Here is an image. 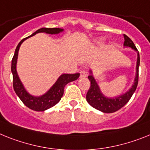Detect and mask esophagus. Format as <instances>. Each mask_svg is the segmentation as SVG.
I'll return each instance as SVG.
<instances>
[{
    "mask_svg": "<svg viewBox=\"0 0 150 150\" xmlns=\"http://www.w3.org/2000/svg\"><path fill=\"white\" fill-rule=\"evenodd\" d=\"M87 76H88V74H87L85 71H81V72H80V78H86Z\"/></svg>",
    "mask_w": 150,
    "mask_h": 150,
    "instance_id": "34e87169",
    "label": "esophagus"
}]
</instances>
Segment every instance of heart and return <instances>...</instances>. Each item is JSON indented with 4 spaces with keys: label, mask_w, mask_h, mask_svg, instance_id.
Segmentation results:
<instances>
[{
    "label": "heart",
    "mask_w": 150,
    "mask_h": 150,
    "mask_svg": "<svg viewBox=\"0 0 150 150\" xmlns=\"http://www.w3.org/2000/svg\"><path fill=\"white\" fill-rule=\"evenodd\" d=\"M102 39H100V40H98V43H99V42H101V41H102Z\"/></svg>",
    "instance_id": "heart-1"
}]
</instances>
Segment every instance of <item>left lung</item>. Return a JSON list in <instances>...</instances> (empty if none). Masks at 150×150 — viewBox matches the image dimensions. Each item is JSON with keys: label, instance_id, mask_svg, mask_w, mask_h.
I'll return each instance as SVG.
<instances>
[{"label": "left lung", "instance_id": "8db88e82", "mask_svg": "<svg viewBox=\"0 0 150 150\" xmlns=\"http://www.w3.org/2000/svg\"><path fill=\"white\" fill-rule=\"evenodd\" d=\"M124 47H129L132 50L137 52V65H136V75L134 81L131 88L124 94L114 98H109L105 96L100 91V87L98 85L96 80L93 76V72L90 70V75H88V79L91 82V87L87 93L86 100L91 106L97 110H100L103 113H113L125 105L129 101L133 93L135 92L138 85V78H139V54L137 50L135 45L130 39L127 35L124 34Z\"/></svg>", "mask_w": 150, "mask_h": 150}]
</instances>
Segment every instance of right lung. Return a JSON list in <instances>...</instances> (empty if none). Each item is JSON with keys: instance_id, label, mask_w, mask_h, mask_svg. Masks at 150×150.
<instances>
[{"instance_id": "add662e5", "label": "right lung", "mask_w": 150, "mask_h": 150, "mask_svg": "<svg viewBox=\"0 0 150 150\" xmlns=\"http://www.w3.org/2000/svg\"><path fill=\"white\" fill-rule=\"evenodd\" d=\"M64 30L61 28H41L36 30L30 36L23 39L19 42L16 50H15L14 56L11 62V72L13 74V86L15 91V93L20 98L22 102L28 107L30 109L36 111H44L49 108L53 107L56 104L59 102L62 97L63 95L64 88L68 83L75 81L79 79L80 74H62L58 78L56 81L52 86L46 91L45 94L40 96H34L30 94L26 90L24 85H23L22 81L19 78V75L17 71V58H18V52L20 50L21 44L24 42L26 39L30 38L31 36H35L39 33H46L48 34H59L60 33L63 32Z\"/></svg>"}]
</instances>
